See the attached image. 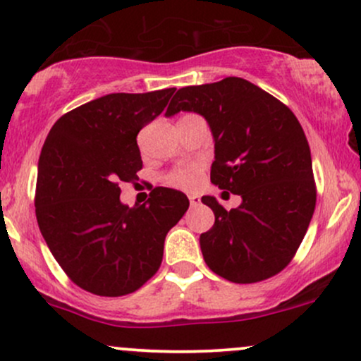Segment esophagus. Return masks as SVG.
Instances as JSON below:
<instances>
[{
	"label": "esophagus",
	"mask_w": 361,
	"mask_h": 361,
	"mask_svg": "<svg viewBox=\"0 0 361 361\" xmlns=\"http://www.w3.org/2000/svg\"><path fill=\"white\" fill-rule=\"evenodd\" d=\"M190 205L192 207H197V205H200V197H198V195H190Z\"/></svg>",
	"instance_id": "esophagus-1"
}]
</instances>
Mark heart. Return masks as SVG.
<instances>
[{"mask_svg": "<svg viewBox=\"0 0 361 361\" xmlns=\"http://www.w3.org/2000/svg\"><path fill=\"white\" fill-rule=\"evenodd\" d=\"M200 173L202 166L198 163L180 164V166L173 168L168 173L164 181H166V185L173 186V188L193 190L198 185V181H200Z\"/></svg>", "mask_w": 361, "mask_h": 361, "instance_id": "obj_1", "label": "heart"}]
</instances>
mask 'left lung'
Instances as JSON below:
<instances>
[{
	"mask_svg": "<svg viewBox=\"0 0 361 361\" xmlns=\"http://www.w3.org/2000/svg\"><path fill=\"white\" fill-rule=\"evenodd\" d=\"M195 111L205 117L215 142L210 181L241 195L226 210L214 197L212 229L200 235L207 267L234 283H256L283 270L304 239L316 183L309 142L293 111L243 78L176 91L166 117Z\"/></svg>",
	"mask_w": 361,
	"mask_h": 361,
	"instance_id": "1",
	"label": "left lung"
}]
</instances>
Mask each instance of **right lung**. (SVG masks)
<instances>
[{
    "mask_svg": "<svg viewBox=\"0 0 361 361\" xmlns=\"http://www.w3.org/2000/svg\"><path fill=\"white\" fill-rule=\"evenodd\" d=\"M175 88L111 93L57 120L39 159L35 215L57 263L78 287L102 297L135 292L159 270L164 238L188 210L178 190L157 186L146 204L120 202V181L142 168L137 134Z\"/></svg>",
    "mask_w": 361,
    "mask_h": 361,
    "instance_id": "add662e5",
    "label": "right lung"
}]
</instances>
